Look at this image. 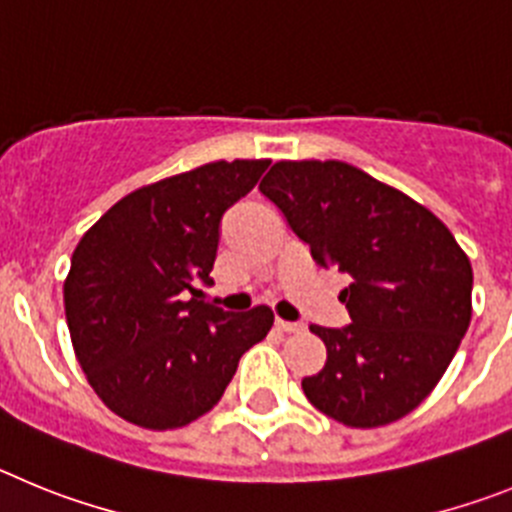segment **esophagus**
Returning <instances> with one entry per match:
<instances>
[{
	"instance_id": "1",
	"label": "esophagus",
	"mask_w": 512,
	"mask_h": 512,
	"mask_svg": "<svg viewBox=\"0 0 512 512\" xmlns=\"http://www.w3.org/2000/svg\"><path fill=\"white\" fill-rule=\"evenodd\" d=\"M277 328L284 330V333H300V330H305V325H302V323H289V320L277 318Z\"/></svg>"
}]
</instances>
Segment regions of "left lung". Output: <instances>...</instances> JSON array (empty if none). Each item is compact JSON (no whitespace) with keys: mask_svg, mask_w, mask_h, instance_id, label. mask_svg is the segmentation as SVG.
Returning a JSON list of instances; mask_svg holds the SVG:
<instances>
[{"mask_svg":"<svg viewBox=\"0 0 512 512\" xmlns=\"http://www.w3.org/2000/svg\"><path fill=\"white\" fill-rule=\"evenodd\" d=\"M320 266L351 277L346 328L310 325L328 359L307 400L348 428L395 423L431 395L472 320V264L408 194L343 161H279L259 184Z\"/></svg>","mask_w":512,"mask_h":512,"instance_id":"obj_1","label":"left lung"}]
</instances>
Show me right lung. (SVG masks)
<instances>
[{
	"instance_id": "add662e5",
	"label": "right lung",
	"mask_w": 512,
	"mask_h": 512,
	"mask_svg": "<svg viewBox=\"0 0 512 512\" xmlns=\"http://www.w3.org/2000/svg\"><path fill=\"white\" fill-rule=\"evenodd\" d=\"M269 164L212 161L146 184L81 235L63 282L66 323L92 390L122 420L148 431L189 425L274 325L266 305L225 312L197 289L212 284L225 210Z\"/></svg>"
}]
</instances>
